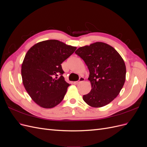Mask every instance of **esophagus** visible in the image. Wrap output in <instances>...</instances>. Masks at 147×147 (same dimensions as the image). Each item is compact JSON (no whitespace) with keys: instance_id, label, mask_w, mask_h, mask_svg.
I'll return each instance as SVG.
<instances>
[{"instance_id":"34e87169","label":"esophagus","mask_w":147,"mask_h":147,"mask_svg":"<svg viewBox=\"0 0 147 147\" xmlns=\"http://www.w3.org/2000/svg\"><path fill=\"white\" fill-rule=\"evenodd\" d=\"M83 81H84V78H83V77H80L79 80H78V82H76L75 83H76L77 84H78V83H80V82H83Z\"/></svg>"}]
</instances>
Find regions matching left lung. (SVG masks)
<instances>
[{
    "instance_id": "8db88e82",
    "label": "left lung",
    "mask_w": 147,
    "mask_h": 147,
    "mask_svg": "<svg viewBox=\"0 0 147 147\" xmlns=\"http://www.w3.org/2000/svg\"><path fill=\"white\" fill-rule=\"evenodd\" d=\"M75 53L84 61L90 71L91 90L83 99L92 107L109 104L119 94L126 80L124 60L114 48L96 42L78 48Z\"/></svg>"
}]
</instances>
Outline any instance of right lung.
I'll use <instances>...</instances> for the list:
<instances>
[{"instance_id": "1", "label": "right lung", "mask_w": 147, "mask_h": 147, "mask_svg": "<svg viewBox=\"0 0 147 147\" xmlns=\"http://www.w3.org/2000/svg\"><path fill=\"white\" fill-rule=\"evenodd\" d=\"M76 49L57 40H48L36 43L26 53L21 65L23 83L39 106L51 109L63 100L70 84L63 76L61 64Z\"/></svg>"}]
</instances>
